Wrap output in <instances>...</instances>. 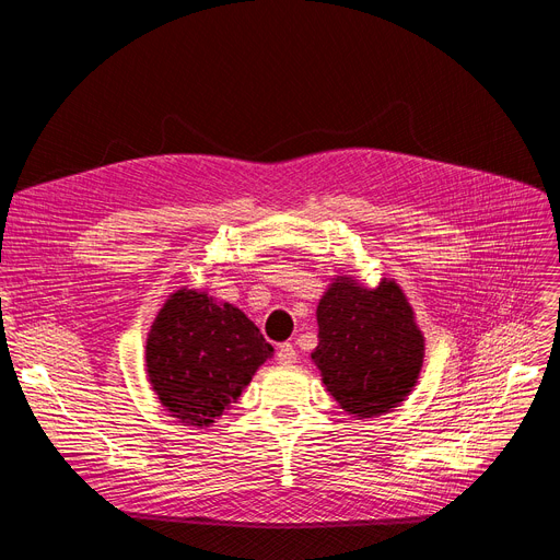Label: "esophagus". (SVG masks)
Segmentation results:
<instances>
[{
  "mask_svg": "<svg viewBox=\"0 0 560 560\" xmlns=\"http://www.w3.org/2000/svg\"><path fill=\"white\" fill-rule=\"evenodd\" d=\"M277 361H279V365H292V363L298 361V349L292 347L290 342L279 345V349H277Z\"/></svg>",
  "mask_w": 560,
  "mask_h": 560,
  "instance_id": "34e87169",
  "label": "esophagus"
}]
</instances>
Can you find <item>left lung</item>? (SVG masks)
<instances>
[{"mask_svg":"<svg viewBox=\"0 0 560 560\" xmlns=\"http://www.w3.org/2000/svg\"><path fill=\"white\" fill-rule=\"evenodd\" d=\"M319 342L311 354L334 399L357 418L388 413L413 390L424 338L401 288H363L338 277L317 304Z\"/></svg>","mask_w":560,"mask_h":560,"instance_id":"8db88e82","label":"left lung"}]
</instances>
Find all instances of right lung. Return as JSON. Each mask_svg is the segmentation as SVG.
Returning a JSON list of instances; mask_svg holds the SVG:
<instances>
[{"label": "right lung", "mask_w": 560, "mask_h": 560, "mask_svg": "<svg viewBox=\"0 0 560 560\" xmlns=\"http://www.w3.org/2000/svg\"><path fill=\"white\" fill-rule=\"evenodd\" d=\"M272 351L241 308L182 288L156 315L144 357L167 413L188 427H209Z\"/></svg>", "instance_id": "obj_1"}]
</instances>
